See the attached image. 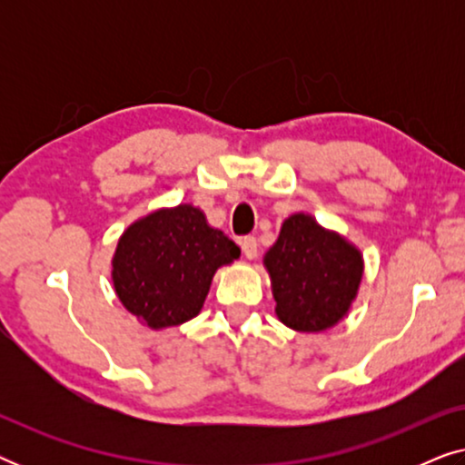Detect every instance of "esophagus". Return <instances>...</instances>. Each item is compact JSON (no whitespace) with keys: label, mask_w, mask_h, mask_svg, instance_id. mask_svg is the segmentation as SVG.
Listing matches in <instances>:
<instances>
[{"label":"esophagus","mask_w":465,"mask_h":465,"mask_svg":"<svg viewBox=\"0 0 465 465\" xmlns=\"http://www.w3.org/2000/svg\"><path fill=\"white\" fill-rule=\"evenodd\" d=\"M239 245H241V250H243L245 258L252 260V258L258 256V241H256V237H252V234H247V237H241Z\"/></svg>","instance_id":"obj_1"}]
</instances>
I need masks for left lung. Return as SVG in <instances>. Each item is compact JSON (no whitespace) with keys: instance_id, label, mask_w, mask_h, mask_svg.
I'll list each match as a JSON object with an SVG mask.
<instances>
[{"instance_id":"obj_1","label":"left lung","mask_w":465,"mask_h":465,"mask_svg":"<svg viewBox=\"0 0 465 465\" xmlns=\"http://www.w3.org/2000/svg\"><path fill=\"white\" fill-rule=\"evenodd\" d=\"M277 317L298 332H322L347 315L358 294L364 262L360 250L322 228L311 215L283 222L266 252Z\"/></svg>"}]
</instances>
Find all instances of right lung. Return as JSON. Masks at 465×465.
Here are the masks:
<instances>
[{"label":"right lung","instance_id":"obj_1","mask_svg":"<svg viewBox=\"0 0 465 465\" xmlns=\"http://www.w3.org/2000/svg\"><path fill=\"white\" fill-rule=\"evenodd\" d=\"M239 253L201 209H158L120 237L112 260L114 288L126 311L150 328L180 326L199 315L215 271Z\"/></svg>","mask_w":465,"mask_h":465}]
</instances>
